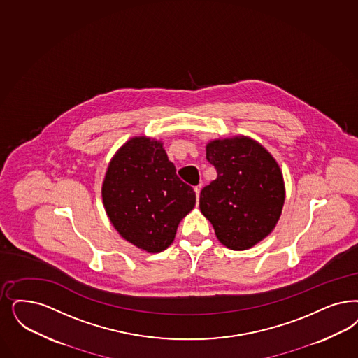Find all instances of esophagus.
I'll use <instances>...</instances> for the list:
<instances>
[{
	"label": "esophagus",
	"mask_w": 358,
	"mask_h": 358,
	"mask_svg": "<svg viewBox=\"0 0 358 358\" xmlns=\"http://www.w3.org/2000/svg\"><path fill=\"white\" fill-rule=\"evenodd\" d=\"M194 192H196V196H197L198 202V198H199V192H201V185L196 186V187H194Z\"/></svg>",
	"instance_id": "obj_1"
}]
</instances>
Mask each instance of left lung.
<instances>
[{"mask_svg":"<svg viewBox=\"0 0 358 358\" xmlns=\"http://www.w3.org/2000/svg\"><path fill=\"white\" fill-rule=\"evenodd\" d=\"M206 160L217 178L201 190L199 209L220 242L247 250L270 234L284 203L283 176L271 155L247 137L214 140Z\"/></svg>","mask_w":358,"mask_h":358,"instance_id":"obj_1","label":"left lung"}]
</instances>
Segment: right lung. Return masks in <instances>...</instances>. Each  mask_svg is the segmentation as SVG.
I'll use <instances>...</instances> for the list:
<instances>
[{
  "label": "right lung",
  "mask_w": 358,
  "mask_h": 358,
  "mask_svg": "<svg viewBox=\"0 0 358 358\" xmlns=\"http://www.w3.org/2000/svg\"><path fill=\"white\" fill-rule=\"evenodd\" d=\"M113 227L132 245L159 252L196 205V193L176 174L159 141L135 137L111 161L101 189Z\"/></svg>",
  "instance_id": "right-lung-1"
}]
</instances>
